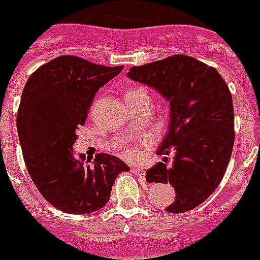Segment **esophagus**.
I'll list each match as a JSON object with an SVG mask.
<instances>
[{
    "mask_svg": "<svg viewBox=\"0 0 260 260\" xmlns=\"http://www.w3.org/2000/svg\"><path fill=\"white\" fill-rule=\"evenodd\" d=\"M131 171H132L135 175H137V176H144L145 175V170L144 168H141V167H132Z\"/></svg>",
    "mask_w": 260,
    "mask_h": 260,
    "instance_id": "34e87169",
    "label": "esophagus"
}]
</instances>
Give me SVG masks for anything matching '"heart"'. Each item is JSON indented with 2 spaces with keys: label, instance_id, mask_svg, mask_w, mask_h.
<instances>
[{
  "label": "heart",
  "instance_id": "1",
  "mask_svg": "<svg viewBox=\"0 0 260 260\" xmlns=\"http://www.w3.org/2000/svg\"><path fill=\"white\" fill-rule=\"evenodd\" d=\"M140 88H135V89H129L126 90V94H132V93H137V92H140ZM147 145V140H140L139 143H129V141H125L121 144L120 147V153L123 156L124 159L126 160H137L141 156V151L140 147H145Z\"/></svg>",
  "mask_w": 260,
  "mask_h": 260
}]
</instances>
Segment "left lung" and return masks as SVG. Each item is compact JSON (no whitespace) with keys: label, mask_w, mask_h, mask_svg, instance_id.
Listing matches in <instances>:
<instances>
[{"label":"left lung","mask_w":260,"mask_h":260,"mask_svg":"<svg viewBox=\"0 0 260 260\" xmlns=\"http://www.w3.org/2000/svg\"><path fill=\"white\" fill-rule=\"evenodd\" d=\"M128 77L155 88L170 101V125L157 155L175 151L171 166L149 168V183H170L176 199L166 208L181 214L218 188L233 153V97L219 72L184 54L132 67ZM168 157H164V161ZM167 163V161H166Z\"/></svg>","instance_id":"1"}]
</instances>
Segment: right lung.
<instances>
[{"instance_id":"add662e5","label":"right lung","mask_w":260,"mask_h":260,"mask_svg":"<svg viewBox=\"0 0 260 260\" xmlns=\"http://www.w3.org/2000/svg\"><path fill=\"white\" fill-rule=\"evenodd\" d=\"M123 68L58 56L25 84L17 131L26 170L44 199L67 214L101 210L117 175L129 171L116 156L97 153L90 161L72 149L97 90Z\"/></svg>"}]
</instances>
